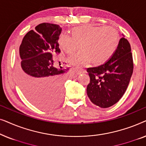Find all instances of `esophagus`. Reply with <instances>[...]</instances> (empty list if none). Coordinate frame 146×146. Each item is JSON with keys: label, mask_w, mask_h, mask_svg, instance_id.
Wrapping results in <instances>:
<instances>
[{"label": "esophagus", "mask_w": 146, "mask_h": 146, "mask_svg": "<svg viewBox=\"0 0 146 146\" xmlns=\"http://www.w3.org/2000/svg\"><path fill=\"white\" fill-rule=\"evenodd\" d=\"M86 70H82V69H76V72L78 74H80L82 72H85Z\"/></svg>", "instance_id": "obj_1"}]
</instances>
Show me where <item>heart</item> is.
<instances>
[{
	"mask_svg": "<svg viewBox=\"0 0 146 146\" xmlns=\"http://www.w3.org/2000/svg\"><path fill=\"white\" fill-rule=\"evenodd\" d=\"M119 40L118 33L112 27L84 25L74 28L72 36L62 34L58 44L68 54L74 52L81 44L82 50L68 58L72 65L80 67L91 60L94 64L104 62L115 52Z\"/></svg>",
	"mask_w": 146,
	"mask_h": 146,
	"instance_id": "1",
	"label": "heart"
}]
</instances>
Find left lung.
Here are the masks:
<instances>
[{
  "instance_id": "8db88e82",
  "label": "left lung",
  "mask_w": 146,
  "mask_h": 146,
  "mask_svg": "<svg viewBox=\"0 0 146 146\" xmlns=\"http://www.w3.org/2000/svg\"><path fill=\"white\" fill-rule=\"evenodd\" d=\"M133 70L132 54L129 42L120 38L117 48L106 62L88 68L90 82L87 95L95 105L106 108L117 103L124 94Z\"/></svg>"
}]
</instances>
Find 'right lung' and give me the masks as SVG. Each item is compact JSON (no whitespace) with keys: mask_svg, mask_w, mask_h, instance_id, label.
<instances>
[{"mask_svg":"<svg viewBox=\"0 0 146 146\" xmlns=\"http://www.w3.org/2000/svg\"><path fill=\"white\" fill-rule=\"evenodd\" d=\"M59 25L42 23L23 38L19 48L21 64L17 79L29 100L44 110L54 108L62 98L66 70L54 65L53 55L60 52Z\"/></svg>","mask_w":146,"mask_h":146,"instance_id":"obj_1","label":"right lung"}]
</instances>
